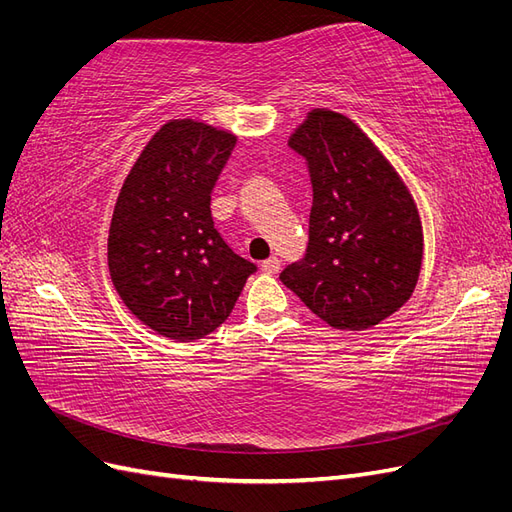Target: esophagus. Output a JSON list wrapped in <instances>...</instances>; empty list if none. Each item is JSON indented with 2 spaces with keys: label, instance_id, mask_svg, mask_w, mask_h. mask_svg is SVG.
<instances>
[{
  "label": "esophagus",
  "instance_id": "1",
  "mask_svg": "<svg viewBox=\"0 0 512 512\" xmlns=\"http://www.w3.org/2000/svg\"><path fill=\"white\" fill-rule=\"evenodd\" d=\"M262 271H265V273H277V271H280V260H277L275 256L267 258L265 262H262Z\"/></svg>",
  "mask_w": 512,
  "mask_h": 512
}]
</instances>
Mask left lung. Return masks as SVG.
I'll return each mask as SVG.
<instances>
[{
  "label": "left lung",
  "instance_id": "8db88e82",
  "mask_svg": "<svg viewBox=\"0 0 512 512\" xmlns=\"http://www.w3.org/2000/svg\"><path fill=\"white\" fill-rule=\"evenodd\" d=\"M288 145L307 164L314 203L305 256L280 280L331 327L371 329L412 297L421 273L414 198L342 113L314 108Z\"/></svg>",
  "mask_w": 512,
  "mask_h": 512
}]
</instances>
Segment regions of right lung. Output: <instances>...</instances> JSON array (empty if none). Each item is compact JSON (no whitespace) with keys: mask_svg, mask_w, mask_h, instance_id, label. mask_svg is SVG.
<instances>
[{"mask_svg":"<svg viewBox=\"0 0 512 512\" xmlns=\"http://www.w3.org/2000/svg\"><path fill=\"white\" fill-rule=\"evenodd\" d=\"M237 136L194 119L153 134L121 185L108 271L121 301L177 342L215 331L256 271L213 226L211 192Z\"/></svg>","mask_w":512,"mask_h":512,"instance_id":"add662e5","label":"right lung"}]
</instances>
